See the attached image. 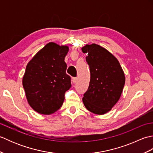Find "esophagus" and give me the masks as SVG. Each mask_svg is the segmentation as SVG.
I'll use <instances>...</instances> for the list:
<instances>
[{
  "label": "esophagus",
  "instance_id": "obj_1",
  "mask_svg": "<svg viewBox=\"0 0 153 153\" xmlns=\"http://www.w3.org/2000/svg\"><path fill=\"white\" fill-rule=\"evenodd\" d=\"M72 82L74 83H76L77 82V77H73L72 78Z\"/></svg>",
  "mask_w": 153,
  "mask_h": 153
}]
</instances>
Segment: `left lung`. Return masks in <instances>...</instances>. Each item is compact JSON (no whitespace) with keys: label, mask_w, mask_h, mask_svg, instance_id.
Wrapping results in <instances>:
<instances>
[{"label":"left lung","mask_w":153,"mask_h":153,"mask_svg":"<svg viewBox=\"0 0 153 153\" xmlns=\"http://www.w3.org/2000/svg\"><path fill=\"white\" fill-rule=\"evenodd\" d=\"M82 50L91 73L89 85L84 93L86 108L96 114H105L118 101L125 84V76L118 60L98 45H87Z\"/></svg>","instance_id":"left-lung-1"}]
</instances>
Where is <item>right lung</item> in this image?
Wrapping results in <instances>:
<instances>
[{
  "label": "right lung",
  "mask_w": 153,
  "mask_h": 153,
  "mask_svg": "<svg viewBox=\"0 0 153 153\" xmlns=\"http://www.w3.org/2000/svg\"><path fill=\"white\" fill-rule=\"evenodd\" d=\"M69 48L49 43L29 62L23 87L28 103L35 111L51 114L59 109L66 91L71 87V77L66 73L64 62Z\"/></svg>",
  "instance_id": "right-lung-1"
}]
</instances>
